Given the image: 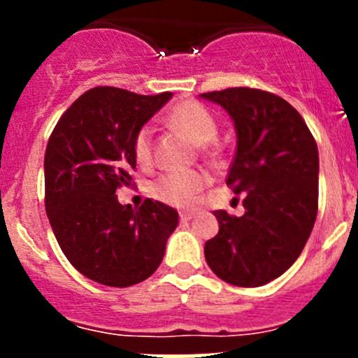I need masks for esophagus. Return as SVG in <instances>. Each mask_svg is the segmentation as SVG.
<instances>
[{
    "label": "esophagus",
    "mask_w": 358,
    "mask_h": 358,
    "mask_svg": "<svg viewBox=\"0 0 358 358\" xmlns=\"http://www.w3.org/2000/svg\"><path fill=\"white\" fill-rule=\"evenodd\" d=\"M194 216H196V213H192V211H182V213H180V220H182V222H190Z\"/></svg>",
    "instance_id": "obj_1"
}]
</instances>
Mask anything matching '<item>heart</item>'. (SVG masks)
Masks as SVG:
<instances>
[{
    "label": "heart",
    "mask_w": 358,
    "mask_h": 358,
    "mask_svg": "<svg viewBox=\"0 0 358 358\" xmlns=\"http://www.w3.org/2000/svg\"><path fill=\"white\" fill-rule=\"evenodd\" d=\"M168 122L180 129L197 145H206L218 135V124L211 112L201 103L182 102L175 106L168 114ZM133 157L142 168H149L154 161V129L145 124L136 131L133 138ZM209 183V175L204 171L166 173L154 180L150 192L161 202L176 208H187L196 202L197 196Z\"/></svg>",
    "instance_id": "b5f03b06"
}]
</instances>
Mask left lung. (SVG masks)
Here are the masks:
<instances>
[{
  "label": "left lung",
  "mask_w": 358,
  "mask_h": 358,
  "mask_svg": "<svg viewBox=\"0 0 358 358\" xmlns=\"http://www.w3.org/2000/svg\"><path fill=\"white\" fill-rule=\"evenodd\" d=\"M236 126L227 185L244 194V215L215 211L220 230L204 246L209 268L239 287H258L298 259L319 209V150L299 112L255 88L202 93Z\"/></svg>",
  "instance_id": "1"
}]
</instances>
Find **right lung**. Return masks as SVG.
<instances>
[{"instance_id":"add662e5","label":"right lung","mask_w":358,"mask_h":358,"mask_svg":"<svg viewBox=\"0 0 358 358\" xmlns=\"http://www.w3.org/2000/svg\"><path fill=\"white\" fill-rule=\"evenodd\" d=\"M173 93L136 95L96 86L57 122L45 154V206L60 249L78 272L110 287L152 275L178 225L176 209L147 199L117 201L131 185L133 138Z\"/></svg>"}]
</instances>
